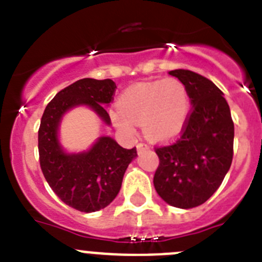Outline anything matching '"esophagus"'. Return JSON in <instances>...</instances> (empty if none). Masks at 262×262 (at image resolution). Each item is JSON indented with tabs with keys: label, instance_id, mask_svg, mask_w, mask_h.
Listing matches in <instances>:
<instances>
[{
	"label": "esophagus",
	"instance_id": "obj_1",
	"mask_svg": "<svg viewBox=\"0 0 262 262\" xmlns=\"http://www.w3.org/2000/svg\"><path fill=\"white\" fill-rule=\"evenodd\" d=\"M136 148H138V151L139 153H140V151H143V150H146V149H149V146L146 145V144H138V146H136Z\"/></svg>",
	"mask_w": 262,
	"mask_h": 262
}]
</instances>
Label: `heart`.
I'll return each mask as SVG.
<instances>
[{
	"label": "heart",
	"mask_w": 262,
	"mask_h": 262,
	"mask_svg": "<svg viewBox=\"0 0 262 262\" xmlns=\"http://www.w3.org/2000/svg\"><path fill=\"white\" fill-rule=\"evenodd\" d=\"M190 113L185 84L166 78L129 87L119 99V108L111 111L114 126L124 135L136 133V123L150 140L167 141L183 131Z\"/></svg>",
	"instance_id": "1"
}]
</instances>
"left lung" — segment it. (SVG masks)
<instances>
[{
  "mask_svg": "<svg viewBox=\"0 0 262 262\" xmlns=\"http://www.w3.org/2000/svg\"><path fill=\"white\" fill-rule=\"evenodd\" d=\"M185 84L193 105L180 138L156 149L154 188L178 208L201 206L219 189L233 161L234 123L224 94L212 81L186 69L168 72Z\"/></svg>",
  "mask_w": 262,
  "mask_h": 262,
  "instance_id": "obj_1",
  "label": "left lung"
}]
</instances>
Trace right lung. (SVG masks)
<instances>
[{
	"mask_svg": "<svg viewBox=\"0 0 262 262\" xmlns=\"http://www.w3.org/2000/svg\"><path fill=\"white\" fill-rule=\"evenodd\" d=\"M116 89L112 79H79L55 95L41 118L38 153L45 179L64 203L81 212H95L113 202L138 153L136 148H122L111 136L98 138L87 150H66L60 143L61 121L72 109L87 106L111 126L105 106Z\"/></svg>",
	"mask_w": 262,
	"mask_h": 262,
	"instance_id": "obj_1",
	"label": "right lung"
}]
</instances>
